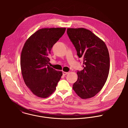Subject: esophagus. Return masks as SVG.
Listing matches in <instances>:
<instances>
[{
    "label": "esophagus",
    "mask_w": 128,
    "mask_h": 128,
    "mask_svg": "<svg viewBox=\"0 0 128 128\" xmlns=\"http://www.w3.org/2000/svg\"><path fill=\"white\" fill-rule=\"evenodd\" d=\"M68 73V72H62V74H63V75H66Z\"/></svg>",
    "instance_id": "1"
}]
</instances>
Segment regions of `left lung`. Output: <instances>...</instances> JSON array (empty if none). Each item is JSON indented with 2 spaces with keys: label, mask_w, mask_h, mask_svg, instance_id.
I'll return each instance as SVG.
<instances>
[{
  "label": "left lung",
  "mask_w": 128,
  "mask_h": 128,
  "mask_svg": "<svg viewBox=\"0 0 128 128\" xmlns=\"http://www.w3.org/2000/svg\"><path fill=\"white\" fill-rule=\"evenodd\" d=\"M77 54L83 59V70L77 71L73 90L83 99L94 96L104 85L109 74L110 58L105 43L84 28L67 29Z\"/></svg>",
  "instance_id": "left-lung-1"
}]
</instances>
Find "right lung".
<instances>
[{"label": "right lung", "mask_w": 128, "mask_h": 128, "mask_svg": "<svg viewBox=\"0 0 128 128\" xmlns=\"http://www.w3.org/2000/svg\"><path fill=\"white\" fill-rule=\"evenodd\" d=\"M66 29H40L28 39L22 48L20 60L22 76L26 86L38 97L46 98L54 92L62 75L48 64L52 48Z\"/></svg>", "instance_id": "add662e5"}]
</instances>
